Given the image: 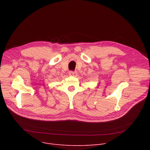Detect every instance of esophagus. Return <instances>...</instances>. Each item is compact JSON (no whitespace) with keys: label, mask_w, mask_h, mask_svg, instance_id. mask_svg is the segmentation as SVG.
Listing matches in <instances>:
<instances>
[{"label":"esophagus","mask_w":150,"mask_h":150,"mask_svg":"<svg viewBox=\"0 0 150 150\" xmlns=\"http://www.w3.org/2000/svg\"><path fill=\"white\" fill-rule=\"evenodd\" d=\"M76 74H77L76 72H74V71H70V72H69V75L70 76H76Z\"/></svg>","instance_id":"1"}]
</instances>
